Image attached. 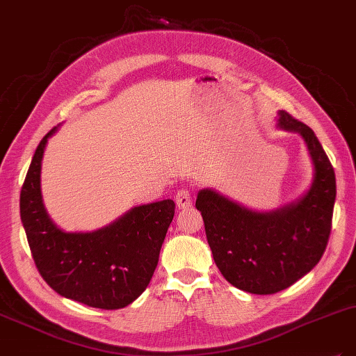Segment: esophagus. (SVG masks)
<instances>
[{
    "instance_id": "esophagus-1",
    "label": "esophagus",
    "mask_w": 356,
    "mask_h": 356,
    "mask_svg": "<svg viewBox=\"0 0 356 356\" xmlns=\"http://www.w3.org/2000/svg\"><path fill=\"white\" fill-rule=\"evenodd\" d=\"M175 203L178 209H187L191 207V195L187 188H181L175 195Z\"/></svg>"
}]
</instances>
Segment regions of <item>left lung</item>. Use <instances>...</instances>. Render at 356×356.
Wrapping results in <instances>:
<instances>
[{"instance_id": "8db88e82", "label": "left lung", "mask_w": 356, "mask_h": 356, "mask_svg": "<svg viewBox=\"0 0 356 356\" xmlns=\"http://www.w3.org/2000/svg\"><path fill=\"white\" fill-rule=\"evenodd\" d=\"M276 127L298 134L306 144L314 178L305 195L270 211L246 208L213 188L199 190L196 199L221 275L260 296L291 286L319 263L336 202V175L315 132L282 110Z\"/></svg>"}]
</instances>
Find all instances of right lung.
I'll list each match as a JSON object with an SVG mask.
<instances>
[{
    "mask_svg": "<svg viewBox=\"0 0 356 356\" xmlns=\"http://www.w3.org/2000/svg\"><path fill=\"white\" fill-rule=\"evenodd\" d=\"M41 139L20 191V220L42 279L62 297L98 309H122L152 281L174 200L129 209L93 232H65L51 220L41 193V165L49 138Z\"/></svg>",
    "mask_w": 356,
    "mask_h": 356,
    "instance_id": "add662e5",
    "label": "right lung"
}]
</instances>
